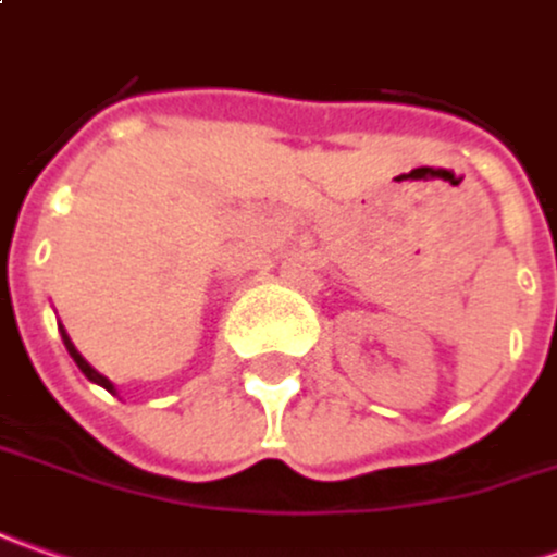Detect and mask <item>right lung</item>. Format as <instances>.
Here are the masks:
<instances>
[{
  "label": "right lung",
  "mask_w": 557,
  "mask_h": 557,
  "mask_svg": "<svg viewBox=\"0 0 557 557\" xmlns=\"http://www.w3.org/2000/svg\"><path fill=\"white\" fill-rule=\"evenodd\" d=\"M61 338H64V348H67L70 357H73V360H76V367H79V370H83V375H86L88 382H95V385H101V388H107V392H110V394H116V385H113V382H110V379H107V375L98 373V370H95V367H91V363H88L86 357H83V355H79V351H76V345H73V342H70L67 330H64V326H61Z\"/></svg>",
  "instance_id": "right-lung-1"
}]
</instances>
